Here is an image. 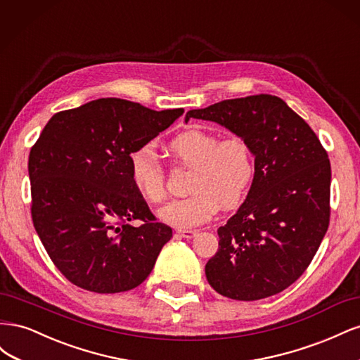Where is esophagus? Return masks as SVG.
<instances>
[{
  "instance_id": "34e87169",
  "label": "esophagus",
  "mask_w": 360,
  "mask_h": 360,
  "mask_svg": "<svg viewBox=\"0 0 360 360\" xmlns=\"http://www.w3.org/2000/svg\"><path fill=\"white\" fill-rule=\"evenodd\" d=\"M176 233L184 238H192L193 236H197V230H191V228H177Z\"/></svg>"
}]
</instances>
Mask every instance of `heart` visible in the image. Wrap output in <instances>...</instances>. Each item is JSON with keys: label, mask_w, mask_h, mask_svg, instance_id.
I'll use <instances>...</instances> for the list:
<instances>
[{"label": "heart", "mask_w": 360, "mask_h": 360, "mask_svg": "<svg viewBox=\"0 0 360 360\" xmlns=\"http://www.w3.org/2000/svg\"><path fill=\"white\" fill-rule=\"evenodd\" d=\"M181 167L192 168L189 197L169 202L160 219L177 228L201 225L221 210L240 204L255 177L254 151L242 136L219 139L202 130H188L169 143ZM129 176L136 192L150 204L165 201L167 174L153 147L143 144L127 156Z\"/></svg>", "instance_id": "1"}]
</instances>
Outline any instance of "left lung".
I'll return each instance as SVG.
<instances>
[{
    "label": "left lung",
    "instance_id": "left-lung-1",
    "mask_svg": "<svg viewBox=\"0 0 360 360\" xmlns=\"http://www.w3.org/2000/svg\"><path fill=\"white\" fill-rule=\"evenodd\" d=\"M189 118L214 122L245 138L255 156L246 201L224 226L205 264L214 291L236 300L274 296L296 282L330 221V162L304 120L271 94L222 101Z\"/></svg>",
    "mask_w": 360,
    "mask_h": 360
}]
</instances>
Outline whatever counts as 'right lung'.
<instances>
[{
    "label": "right lung",
    "instance_id": "obj_1",
    "mask_svg": "<svg viewBox=\"0 0 360 360\" xmlns=\"http://www.w3.org/2000/svg\"><path fill=\"white\" fill-rule=\"evenodd\" d=\"M183 112L97 99L57 112L31 147L32 224L52 263L76 287L122 292L153 270L172 230L134 188L127 156Z\"/></svg>",
    "mask_w": 360,
    "mask_h": 360
}]
</instances>
